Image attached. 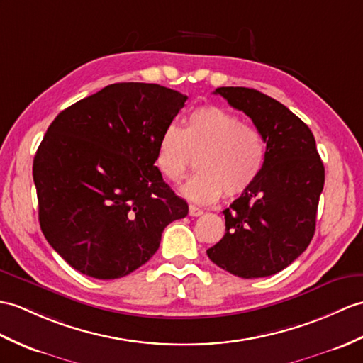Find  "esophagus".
Masks as SVG:
<instances>
[{"instance_id": "esophagus-1", "label": "esophagus", "mask_w": 363, "mask_h": 363, "mask_svg": "<svg viewBox=\"0 0 363 363\" xmlns=\"http://www.w3.org/2000/svg\"><path fill=\"white\" fill-rule=\"evenodd\" d=\"M202 213H204V212H202V210L199 207H196V206H190L189 207V215L190 216H201Z\"/></svg>"}]
</instances>
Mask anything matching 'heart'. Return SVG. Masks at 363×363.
<instances>
[{
	"label": "heart",
	"instance_id": "heart-1",
	"mask_svg": "<svg viewBox=\"0 0 363 363\" xmlns=\"http://www.w3.org/2000/svg\"><path fill=\"white\" fill-rule=\"evenodd\" d=\"M196 157L198 173L181 185L196 204L240 196L257 182L266 162V142L254 125L221 106L191 111L184 128L168 125L157 139L156 165L168 181H181Z\"/></svg>",
	"mask_w": 363,
	"mask_h": 363
}]
</instances>
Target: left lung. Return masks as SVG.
<instances>
[{"label": "left lung", "instance_id": "left-lung-1", "mask_svg": "<svg viewBox=\"0 0 363 363\" xmlns=\"http://www.w3.org/2000/svg\"><path fill=\"white\" fill-rule=\"evenodd\" d=\"M215 94L249 116L263 134L266 162L257 182L223 212L225 233L207 255L241 278L274 275L314 237L325 167L313 131L283 104L242 86H223Z\"/></svg>", "mask_w": 363, "mask_h": 363}]
</instances>
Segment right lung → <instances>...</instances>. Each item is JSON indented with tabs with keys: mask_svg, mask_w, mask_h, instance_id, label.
<instances>
[{
	"mask_svg": "<svg viewBox=\"0 0 363 363\" xmlns=\"http://www.w3.org/2000/svg\"><path fill=\"white\" fill-rule=\"evenodd\" d=\"M187 96L114 83L58 114L33 157L41 232L75 271L113 280L156 254L189 206L165 184L157 139Z\"/></svg>",
	"mask_w": 363,
	"mask_h": 363,
	"instance_id": "obj_1",
	"label": "right lung"
}]
</instances>
